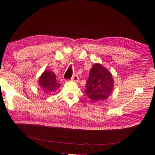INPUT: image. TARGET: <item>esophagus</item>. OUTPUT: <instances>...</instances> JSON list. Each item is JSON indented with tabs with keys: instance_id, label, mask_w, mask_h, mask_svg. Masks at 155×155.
Instances as JSON below:
<instances>
[{
	"instance_id": "obj_1",
	"label": "esophagus",
	"mask_w": 155,
	"mask_h": 155,
	"mask_svg": "<svg viewBox=\"0 0 155 155\" xmlns=\"http://www.w3.org/2000/svg\"><path fill=\"white\" fill-rule=\"evenodd\" d=\"M71 79H72V81H73L74 82H78V81H79V77L77 76V75L75 74V75H74Z\"/></svg>"
}]
</instances>
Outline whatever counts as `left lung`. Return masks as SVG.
<instances>
[{"instance_id": "left-lung-1", "label": "left lung", "mask_w": 155, "mask_h": 155, "mask_svg": "<svg viewBox=\"0 0 155 155\" xmlns=\"http://www.w3.org/2000/svg\"><path fill=\"white\" fill-rule=\"evenodd\" d=\"M114 82L111 72L103 64L95 63L89 72L85 94L94 101L105 100L113 91Z\"/></svg>"}]
</instances>
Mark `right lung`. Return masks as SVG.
<instances>
[{
	"label": "right lung",
	"mask_w": 155,
	"mask_h": 155,
	"mask_svg": "<svg viewBox=\"0 0 155 155\" xmlns=\"http://www.w3.org/2000/svg\"><path fill=\"white\" fill-rule=\"evenodd\" d=\"M38 84L45 94H51L57 91L61 85L56 80L55 74L50 70H45L40 76Z\"/></svg>",
	"instance_id": "obj_1"
}]
</instances>
